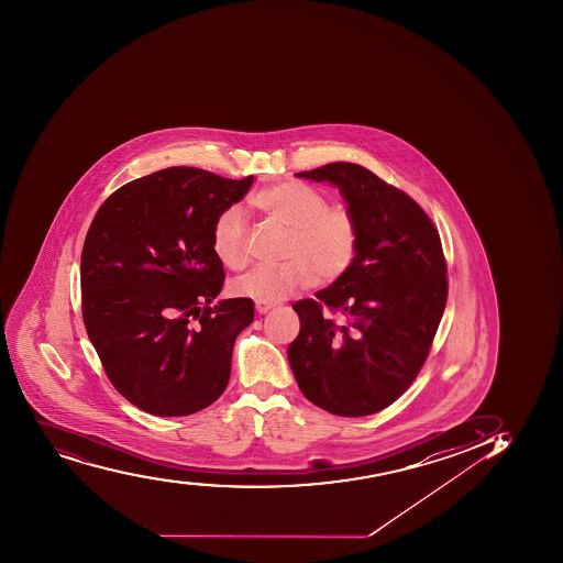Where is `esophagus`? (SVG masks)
<instances>
[{
    "label": "esophagus",
    "instance_id": "obj_1",
    "mask_svg": "<svg viewBox=\"0 0 563 563\" xmlns=\"http://www.w3.org/2000/svg\"><path fill=\"white\" fill-rule=\"evenodd\" d=\"M255 308L258 313H267L272 310L273 305H269V302H256Z\"/></svg>",
    "mask_w": 563,
    "mask_h": 563
}]
</instances>
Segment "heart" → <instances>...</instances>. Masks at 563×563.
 <instances>
[{"mask_svg": "<svg viewBox=\"0 0 563 563\" xmlns=\"http://www.w3.org/2000/svg\"><path fill=\"white\" fill-rule=\"evenodd\" d=\"M253 206L267 220L290 231L288 262L256 266L234 278L233 296L256 302L283 301L312 283L340 278L356 258L357 228L345 209H330L323 196L302 184H277L253 196ZM212 250L223 266L245 262V220L229 207L212 228Z\"/></svg>", "mask_w": 563, "mask_h": 563, "instance_id": "heart-1", "label": "heart"}]
</instances>
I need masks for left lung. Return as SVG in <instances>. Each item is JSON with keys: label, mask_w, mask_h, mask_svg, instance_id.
Returning <instances> with one entry per match:
<instances>
[{"label": "left lung", "mask_w": 563, "mask_h": 563, "mask_svg": "<svg viewBox=\"0 0 563 563\" xmlns=\"http://www.w3.org/2000/svg\"><path fill=\"white\" fill-rule=\"evenodd\" d=\"M297 178L340 190L357 228L356 258L313 299L294 305L301 330L288 362L308 400L338 417L390 406L417 378L448 297L440 236L417 201L354 163ZM340 311L338 322L322 305Z\"/></svg>", "instance_id": "left-lung-1"}]
</instances>
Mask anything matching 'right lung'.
Listing matches in <instances>:
<instances>
[{
	"instance_id": "obj_1",
	"label": "right lung",
	"mask_w": 563,
	"mask_h": 563,
	"mask_svg": "<svg viewBox=\"0 0 563 563\" xmlns=\"http://www.w3.org/2000/svg\"><path fill=\"white\" fill-rule=\"evenodd\" d=\"M253 176L163 168L115 190L97 211L80 256L82 318L108 378L156 417H185L228 387L251 299H222L212 228Z\"/></svg>"
}]
</instances>
